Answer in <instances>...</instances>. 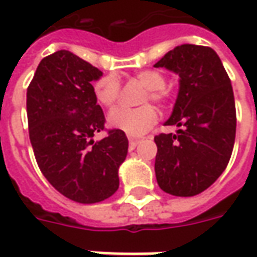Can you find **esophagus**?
Segmentation results:
<instances>
[{
  "label": "esophagus",
  "instance_id": "esophagus-1",
  "mask_svg": "<svg viewBox=\"0 0 257 257\" xmlns=\"http://www.w3.org/2000/svg\"><path fill=\"white\" fill-rule=\"evenodd\" d=\"M128 142H130L132 146H137V144L140 143L142 140H140V139H136V137H128Z\"/></svg>",
  "mask_w": 257,
  "mask_h": 257
}]
</instances>
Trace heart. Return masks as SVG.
I'll return each mask as SVG.
<instances>
[{
    "label": "heart",
    "mask_w": 257,
    "mask_h": 257,
    "mask_svg": "<svg viewBox=\"0 0 257 257\" xmlns=\"http://www.w3.org/2000/svg\"><path fill=\"white\" fill-rule=\"evenodd\" d=\"M137 80L149 88L143 101L152 98L153 101H163L166 98V77L156 70H144L137 74ZM95 100L104 107H113L120 97V80L117 74L110 73L97 78L93 84ZM156 110L152 105H142L137 108L117 107L107 115V123L111 128L121 130L130 136H142L156 121Z\"/></svg>",
    "instance_id": "b5f03b06"
}]
</instances>
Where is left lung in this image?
I'll use <instances>...</instances> for the list:
<instances>
[{"mask_svg":"<svg viewBox=\"0 0 257 257\" xmlns=\"http://www.w3.org/2000/svg\"><path fill=\"white\" fill-rule=\"evenodd\" d=\"M154 67L179 75V93L166 125L182 127L159 134L156 179L173 196H196L219 179L232 156L236 107L230 78L210 47L182 44Z\"/></svg>","mask_w":257,"mask_h":257,"instance_id":"1","label":"left lung"}]
</instances>
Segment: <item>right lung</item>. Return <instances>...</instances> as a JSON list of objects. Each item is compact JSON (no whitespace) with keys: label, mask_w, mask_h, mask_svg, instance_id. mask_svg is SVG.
<instances>
[{"label":"right lung","mask_w":257,"mask_h":257,"mask_svg":"<svg viewBox=\"0 0 257 257\" xmlns=\"http://www.w3.org/2000/svg\"><path fill=\"white\" fill-rule=\"evenodd\" d=\"M103 73L71 51L41 60L27 90L30 140L37 163L55 190L78 203L103 202L118 189V169L128 152L121 130L103 140L104 114L93 94Z\"/></svg>","instance_id":"obj_1"}]
</instances>
